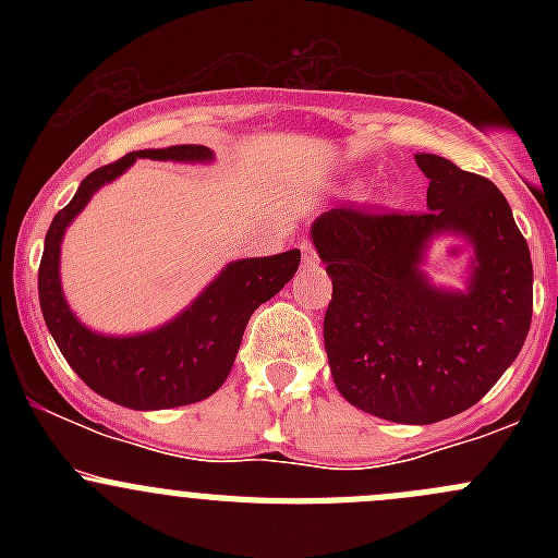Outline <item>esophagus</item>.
Wrapping results in <instances>:
<instances>
[{"instance_id":"34e87169","label":"esophagus","mask_w":558,"mask_h":558,"mask_svg":"<svg viewBox=\"0 0 558 558\" xmlns=\"http://www.w3.org/2000/svg\"><path fill=\"white\" fill-rule=\"evenodd\" d=\"M300 247H302V258H305L307 264H315V262H318V253L313 251V245H311V243H302Z\"/></svg>"}]
</instances>
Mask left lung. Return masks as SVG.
<instances>
[{
  "instance_id": "8db88e82",
  "label": "left lung",
  "mask_w": 558,
  "mask_h": 558,
  "mask_svg": "<svg viewBox=\"0 0 558 558\" xmlns=\"http://www.w3.org/2000/svg\"><path fill=\"white\" fill-rule=\"evenodd\" d=\"M429 178L426 210L320 213L311 240L331 278L324 342L337 391L393 424L464 413L515 362L532 324V256L492 180L435 154H415ZM473 247L464 290L423 272L435 239Z\"/></svg>"
}]
</instances>
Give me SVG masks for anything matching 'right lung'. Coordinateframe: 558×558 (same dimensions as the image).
Listing matches in <instances>:
<instances>
[{
  "label": "right lung",
  "mask_w": 558,
  "mask_h": 558,
  "mask_svg": "<svg viewBox=\"0 0 558 558\" xmlns=\"http://www.w3.org/2000/svg\"><path fill=\"white\" fill-rule=\"evenodd\" d=\"M137 159L210 165L205 145L132 150L99 167L77 185L64 210L56 213L45 234L39 262V307L61 356L99 397L132 410H167L199 402L216 393L232 373L234 356L253 311L272 300L300 267V251L229 262L202 294L172 320L140 335H102L77 318L61 291V240L92 196L121 178Z\"/></svg>",
  "instance_id": "obj_1"
}]
</instances>
